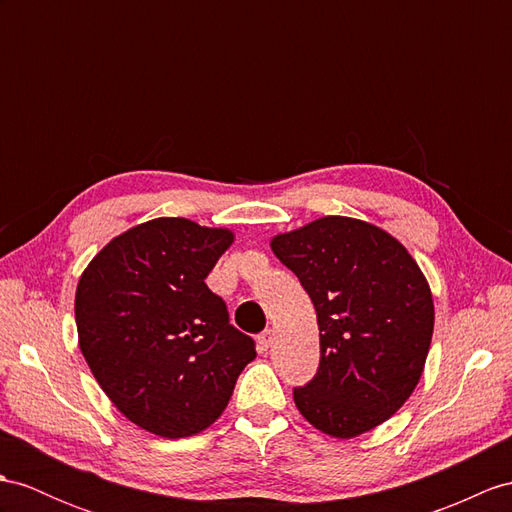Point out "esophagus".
<instances>
[{
	"mask_svg": "<svg viewBox=\"0 0 512 512\" xmlns=\"http://www.w3.org/2000/svg\"><path fill=\"white\" fill-rule=\"evenodd\" d=\"M271 343H273V330H265L258 334V350L260 352H267Z\"/></svg>",
	"mask_w": 512,
	"mask_h": 512,
	"instance_id": "obj_1",
	"label": "esophagus"
}]
</instances>
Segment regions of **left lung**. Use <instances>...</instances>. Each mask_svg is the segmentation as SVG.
<instances>
[{
	"label": "left lung",
	"mask_w": 512,
	"mask_h": 512,
	"mask_svg": "<svg viewBox=\"0 0 512 512\" xmlns=\"http://www.w3.org/2000/svg\"><path fill=\"white\" fill-rule=\"evenodd\" d=\"M317 310L321 358L295 386L313 426L352 439L402 408L432 341L430 286L406 247L371 223L323 217L271 241Z\"/></svg>",
	"instance_id": "1"
}]
</instances>
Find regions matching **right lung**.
<instances>
[{"mask_svg": "<svg viewBox=\"0 0 512 512\" xmlns=\"http://www.w3.org/2000/svg\"><path fill=\"white\" fill-rule=\"evenodd\" d=\"M182 217H160L112 239L76 291L80 350L95 380L136 426L184 439L226 410L256 358L206 276L232 243Z\"/></svg>", "mask_w": 512, "mask_h": 512, "instance_id": "obj_1", "label": "right lung"}]
</instances>
